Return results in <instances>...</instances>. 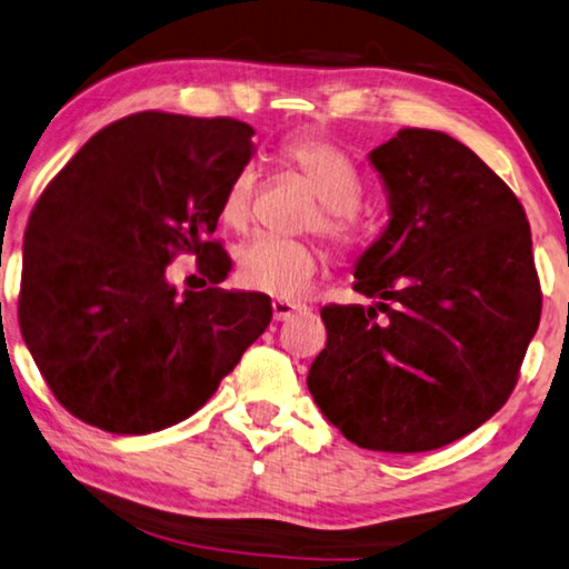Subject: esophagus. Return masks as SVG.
Here are the masks:
<instances>
[{"label":"esophagus","mask_w":569,"mask_h":569,"mask_svg":"<svg viewBox=\"0 0 569 569\" xmlns=\"http://www.w3.org/2000/svg\"><path fill=\"white\" fill-rule=\"evenodd\" d=\"M297 310H302L300 302H290V300H274L272 302V312H274V320L277 322L290 320Z\"/></svg>","instance_id":"esophagus-1"}]
</instances>
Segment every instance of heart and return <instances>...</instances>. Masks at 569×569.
<instances>
[{"instance_id": "b5f03b06", "label": "heart", "mask_w": 569, "mask_h": 569, "mask_svg": "<svg viewBox=\"0 0 569 569\" xmlns=\"http://www.w3.org/2000/svg\"><path fill=\"white\" fill-rule=\"evenodd\" d=\"M279 160L292 170L318 198V208L305 226L315 229L336 249H351L361 236L358 200H361V174L356 164L333 142L318 134L287 139ZM254 203V170L241 168L229 180L221 198V218L226 226L243 231L251 221ZM320 251L310 241L257 236L247 241L236 257V277L247 290L272 297H297L310 287L318 274Z\"/></svg>"}]
</instances>
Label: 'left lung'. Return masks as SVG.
I'll return each instance as SVG.
<instances>
[{
	"label": "left lung",
	"mask_w": 569,
	"mask_h": 569,
	"mask_svg": "<svg viewBox=\"0 0 569 569\" xmlns=\"http://www.w3.org/2000/svg\"><path fill=\"white\" fill-rule=\"evenodd\" d=\"M369 157L391 221L353 290L379 305L320 310L328 343L308 389L358 448L425 452L473 432L517 387L541 318L531 231L513 190L458 139L401 129Z\"/></svg>",
	"instance_id": "8db88e82"
}]
</instances>
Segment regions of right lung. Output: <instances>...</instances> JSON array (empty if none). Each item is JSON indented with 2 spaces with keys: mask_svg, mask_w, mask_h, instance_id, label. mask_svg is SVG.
Returning a JSON list of instances; mask_svg holds the SVG:
<instances>
[{
  "mask_svg": "<svg viewBox=\"0 0 569 569\" xmlns=\"http://www.w3.org/2000/svg\"><path fill=\"white\" fill-rule=\"evenodd\" d=\"M251 137L239 119L139 111L42 190L17 315L52 397L81 422L113 435L178 425L264 333L269 297L221 290L231 259L211 239ZM178 253H196L212 287L178 298L163 279Z\"/></svg>",
  "mask_w": 569,
  "mask_h": 569,
  "instance_id": "obj_1",
  "label": "right lung"
}]
</instances>
